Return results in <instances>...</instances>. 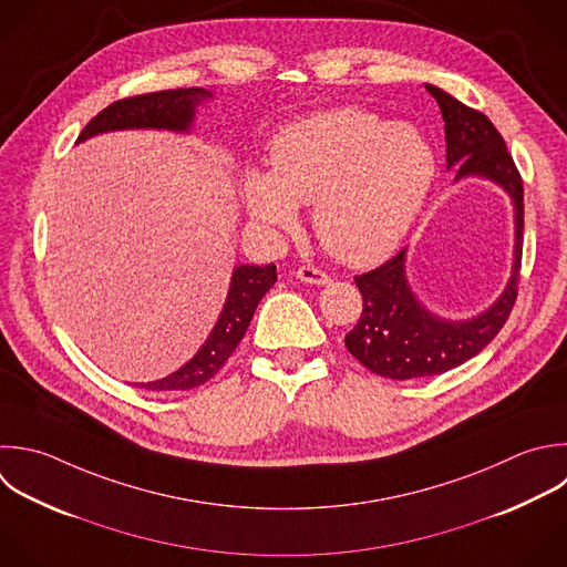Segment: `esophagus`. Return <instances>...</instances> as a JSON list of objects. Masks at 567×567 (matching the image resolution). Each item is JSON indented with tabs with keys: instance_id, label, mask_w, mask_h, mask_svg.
<instances>
[{
	"instance_id": "obj_1",
	"label": "esophagus",
	"mask_w": 567,
	"mask_h": 567,
	"mask_svg": "<svg viewBox=\"0 0 567 567\" xmlns=\"http://www.w3.org/2000/svg\"><path fill=\"white\" fill-rule=\"evenodd\" d=\"M297 277L301 281H306V284H315V286H323V284L330 281V275L326 270H321V268H315V266H301L297 270Z\"/></svg>"
}]
</instances>
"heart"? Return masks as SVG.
Listing matches in <instances>:
<instances>
[{"label": "heart", "instance_id": "obj_1", "mask_svg": "<svg viewBox=\"0 0 567 567\" xmlns=\"http://www.w3.org/2000/svg\"><path fill=\"white\" fill-rule=\"evenodd\" d=\"M270 173H248L241 195L250 219L288 228L315 204L321 244L341 261L385 257L408 233L434 179L436 159L410 124H388L361 109L319 113L281 128Z\"/></svg>", "mask_w": 567, "mask_h": 567}]
</instances>
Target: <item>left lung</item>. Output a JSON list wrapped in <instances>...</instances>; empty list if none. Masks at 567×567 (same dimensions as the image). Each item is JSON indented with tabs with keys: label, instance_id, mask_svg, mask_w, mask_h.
<instances>
[{
	"label": "left lung",
	"instance_id": "obj_1",
	"mask_svg": "<svg viewBox=\"0 0 567 567\" xmlns=\"http://www.w3.org/2000/svg\"><path fill=\"white\" fill-rule=\"evenodd\" d=\"M445 122V159L456 168V179L483 175L501 184L514 202L516 246L514 268L498 301L470 321H445L419 306L403 275L399 250L379 268L357 275L363 299L357 326L346 334L348 352L370 372L388 379H416L447 372L478 354L507 321L516 295L523 255V179L505 148L501 133L478 111L425 84Z\"/></svg>",
	"mask_w": 567,
	"mask_h": 567
}]
</instances>
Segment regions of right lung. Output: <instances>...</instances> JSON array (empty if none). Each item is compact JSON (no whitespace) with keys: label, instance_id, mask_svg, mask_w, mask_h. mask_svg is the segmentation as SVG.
<instances>
[{"label":"right lung","instance_id":"right-lung-1","mask_svg":"<svg viewBox=\"0 0 567 567\" xmlns=\"http://www.w3.org/2000/svg\"><path fill=\"white\" fill-rule=\"evenodd\" d=\"M210 93L204 89H175L159 93H144L113 102L97 113L78 142H84L97 133L122 131V128H171L186 131L193 122L195 106ZM277 281V266H239L233 272V284L224 312L213 328L202 350L177 372L153 383H140L146 390H193L210 381L235 352L244 339L250 319L261 297Z\"/></svg>","mask_w":567,"mask_h":567}]
</instances>
